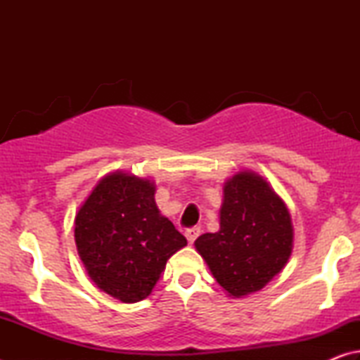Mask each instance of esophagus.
<instances>
[{"label":"esophagus","instance_id":"esophagus-1","mask_svg":"<svg viewBox=\"0 0 360 360\" xmlns=\"http://www.w3.org/2000/svg\"><path fill=\"white\" fill-rule=\"evenodd\" d=\"M198 235H200V227H192V229L186 230V238L188 243H191V245L195 240H197Z\"/></svg>","mask_w":360,"mask_h":360}]
</instances>
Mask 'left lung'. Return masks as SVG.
<instances>
[{
	"label": "left lung",
	"instance_id": "8db88e82",
	"mask_svg": "<svg viewBox=\"0 0 360 360\" xmlns=\"http://www.w3.org/2000/svg\"><path fill=\"white\" fill-rule=\"evenodd\" d=\"M193 245L227 295L243 298L264 289L288 265L294 225L270 182L243 169L224 182L219 230Z\"/></svg>",
	"mask_w": 360,
	"mask_h": 360
}]
</instances>
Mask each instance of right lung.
<instances>
[{
  "instance_id": "right-lung-1",
  "label": "right lung",
  "mask_w": 360,
  "mask_h": 360,
  "mask_svg": "<svg viewBox=\"0 0 360 360\" xmlns=\"http://www.w3.org/2000/svg\"><path fill=\"white\" fill-rule=\"evenodd\" d=\"M155 182L108 173L75 217L77 254L100 290L122 303L150 295L167 260L187 245L155 203Z\"/></svg>"
}]
</instances>
